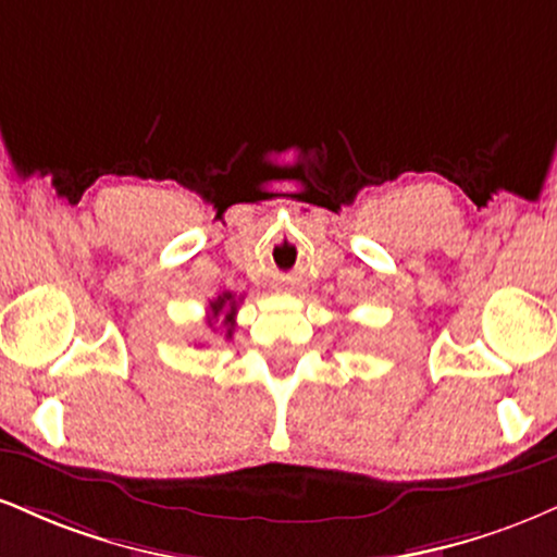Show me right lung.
I'll list each match as a JSON object with an SVG mask.
<instances>
[{"label":"right lung","instance_id":"add662e5","mask_svg":"<svg viewBox=\"0 0 557 557\" xmlns=\"http://www.w3.org/2000/svg\"><path fill=\"white\" fill-rule=\"evenodd\" d=\"M236 311H238L236 296H233V293H223V296H218V300H212L210 304V319H207V324L214 330V321L223 317L225 337H233V330H236Z\"/></svg>","mask_w":557,"mask_h":557}]
</instances>
